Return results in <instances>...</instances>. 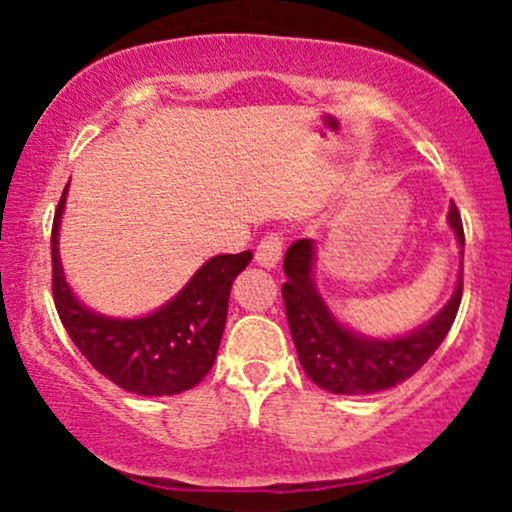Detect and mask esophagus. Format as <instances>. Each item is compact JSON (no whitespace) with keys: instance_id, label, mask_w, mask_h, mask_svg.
<instances>
[{"instance_id":"1","label":"esophagus","mask_w":512,"mask_h":512,"mask_svg":"<svg viewBox=\"0 0 512 512\" xmlns=\"http://www.w3.org/2000/svg\"><path fill=\"white\" fill-rule=\"evenodd\" d=\"M281 252H284V238L279 233H267L257 245L255 260L264 269H274L281 260Z\"/></svg>"}]
</instances>
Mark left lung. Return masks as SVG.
Returning a JSON list of instances; mask_svg holds the SVG:
<instances>
[{"label": "left lung", "mask_w": 512, "mask_h": 512, "mask_svg": "<svg viewBox=\"0 0 512 512\" xmlns=\"http://www.w3.org/2000/svg\"><path fill=\"white\" fill-rule=\"evenodd\" d=\"M448 223L464 257L460 211L450 204ZM281 286L298 361L310 380L334 395H373L411 378L443 344L462 301V264L450 301L426 325L392 339L354 332L334 317L315 284V240L301 238L286 250Z\"/></svg>", "instance_id": "1"}]
</instances>
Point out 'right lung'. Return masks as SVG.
Segmentation results:
<instances>
[{"label": "right lung", "instance_id": "right-lung-1", "mask_svg": "<svg viewBox=\"0 0 512 512\" xmlns=\"http://www.w3.org/2000/svg\"><path fill=\"white\" fill-rule=\"evenodd\" d=\"M64 187L52 223V296L76 349L98 373L122 390L144 397L180 395L202 383L216 361L228 296L252 252L216 255L192 274L182 289L142 317H108L86 308L67 284L60 260V226L67 204Z\"/></svg>", "mask_w": 512, "mask_h": 512}]
</instances>
